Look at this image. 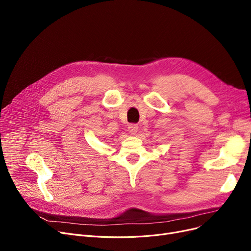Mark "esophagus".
I'll list each match as a JSON object with an SVG mask.
<instances>
[{"label":"esophagus","instance_id":"obj_1","mask_svg":"<svg viewBox=\"0 0 251 251\" xmlns=\"http://www.w3.org/2000/svg\"><path fill=\"white\" fill-rule=\"evenodd\" d=\"M128 131H129L130 134L135 135L137 133V131H138V126L136 124H130L128 126Z\"/></svg>","mask_w":251,"mask_h":251}]
</instances>
